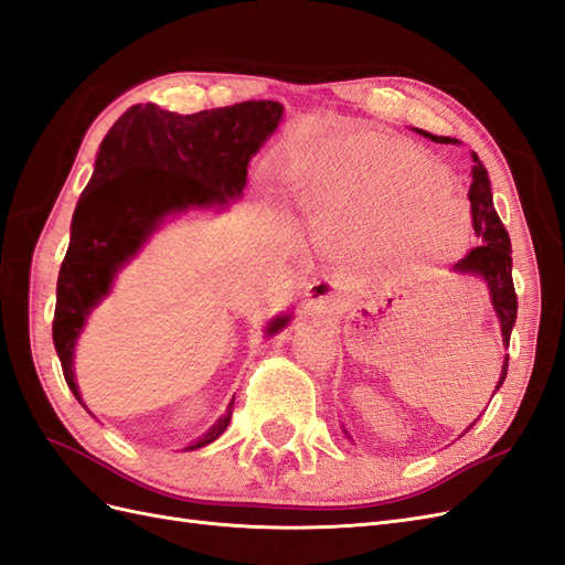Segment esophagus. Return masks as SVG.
Returning <instances> with one entry per match:
<instances>
[{"instance_id": "34e87169", "label": "esophagus", "mask_w": 565, "mask_h": 565, "mask_svg": "<svg viewBox=\"0 0 565 565\" xmlns=\"http://www.w3.org/2000/svg\"><path fill=\"white\" fill-rule=\"evenodd\" d=\"M339 298V288L334 281H317L310 294H308V300L312 302V306H331V302H337Z\"/></svg>"}]
</instances>
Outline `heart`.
<instances>
[{"label": "heart", "instance_id": "1", "mask_svg": "<svg viewBox=\"0 0 565 565\" xmlns=\"http://www.w3.org/2000/svg\"><path fill=\"white\" fill-rule=\"evenodd\" d=\"M312 220L345 248H396L413 263L439 265L470 243V210L448 173L411 145L351 136L320 157L312 183Z\"/></svg>", "mask_w": 565, "mask_h": 565}]
</instances>
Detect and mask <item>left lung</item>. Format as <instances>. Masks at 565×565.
I'll return each mask as SVG.
<instances>
[{"label":"left lung","instance_id":"obj_1","mask_svg":"<svg viewBox=\"0 0 565 565\" xmlns=\"http://www.w3.org/2000/svg\"><path fill=\"white\" fill-rule=\"evenodd\" d=\"M417 134H423L425 138H429L434 142H456L454 138L431 136L427 131H420V128H417ZM472 162H475V167H472V181H470L468 198H470L472 228H475V234L480 236L482 243L477 245V248H472L466 257L458 259L454 269L466 271V274H477V277H482L487 281L491 302H494V310H497L499 322H501L503 343L509 345L511 329L515 324V315H518L511 238H509V231H505V226L501 224L499 214L494 210L487 169L475 152H472ZM505 372H509V355H505V363L501 367V377H499L497 388L503 384Z\"/></svg>","mask_w":565,"mask_h":565}]
</instances>
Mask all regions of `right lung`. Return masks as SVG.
<instances>
[{
    "label": "right lung",
    "instance_id": "obj_1",
    "mask_svg": "<svg viewBox=\"0 0 565 565\" xmlns=\"http://www.w3.org/2000/svg\"><path fill=\"white\" fill-rule=\"evenodd\" d=\"M281 111L284 107L271 99L185 117L157 105H136L109 128L99 145L93 179L76 205L56 281L52 339L64 380L78 401L74 345L85 317L107 296L114 274L140 250L162 216L238 198L250 157L279 126ZM286 322V315L277 317L267 334ZM231 411L234 403L205 437L188 448L220 437Z\"/></svg>",
    "mask_w": 565,
    "mask_h": 565
}]
</instances>
